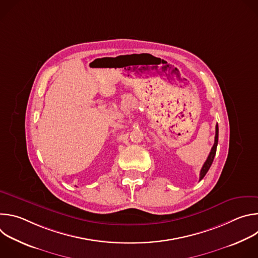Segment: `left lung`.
<instances>
[{"label": "left lung", "mask_w": 258, "mask_h": 258, "mask_svg": "<svg viewBox=\"0 0 258 258\" xmlns=\"http://www.w3.org/2000/svg\"><path fill=\"white\" fill-rule=\"evenodd\" d=\"M217 142H218V125L216 124L215 126V137H214V144L212 146L211 148V151L206 159V161L204 162L202 168H201V171H200V180L205 176V174L207 173L208 169L210 168L212 162H213V159H214V156H215V153H216V147H217Z\"/></svg>", "instance_id": "obj_1"}]
</instances>
